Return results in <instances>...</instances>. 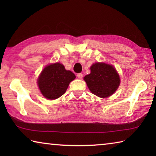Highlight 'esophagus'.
<instances>
[{"label": "esophagus", "mask_w": 156, "mask_h": 156, "mask_svg": "<svg viewBox=\"0 0 156 156\" xmlns=\"http://www.w3.org/2000/svg\"><path fill=\"white\" fill-rule=\"evenodd\" d=\"M77 77L78 78H80V79H82V78H83V74H82L81 73H79L77 74Z\"/></svg>", "instance_id": "obj_1"}]
</instances>
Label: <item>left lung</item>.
<instances>
[{
    "label": "left lung",
    "instance_id": "left-lung-1",
    "mask_svg": "<svg viewBox=\"0 0 156 156\" xmlns=\"http://www.w3.org/2000/svg\"><path fill=\"white\" fill-rule=\"evenodd\" d=\"M91 73L84 77L92 93L100 98L110 96L120 85L119 75L115 69L105 63H95L91 67Z\"/></svg>",
    "mask_w": 156,
    "mask_h": 156
}]
</instances>
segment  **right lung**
Listing matches in <instances>:
<instances>
[{"mask_svg":"<svg viewBox=\"0 0 156 156\" xmlns=\"http://www.w3.org/2000/svg\"><path fill=\"white\" fill-rule=\"evenodd\" d=\"M76 78L63 65L56 62L44 69L39 76L38 84L42 94L47 99L58 98L65 93L70 82Z\"/></svg>","mask_w":156,"mask_h":156,"instance_id":"1","label":"right lung"}]
</instances>
